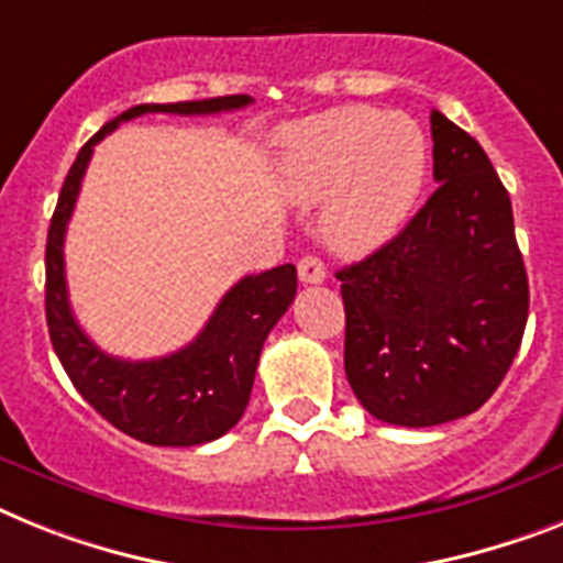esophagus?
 <instances>
[{
	"instance_id": "esophagus-1",
	"label": "esophagus",
	"mask_w": 563,
	"mask_h": 563,
	"mask_svg": "<svg viewBox=\"0 0 563 563\" xmlns=\"http://www.w3.org/2000/svg\"><path fill=\"white\" fill-rule=\"evenodd\" d=\"M297 274L303 283H323L325 280V266L323 260L314 257V254H306L300 263H297Z\"/></svg>"
}]
</instances>
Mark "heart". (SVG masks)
Segmentation results:
<instances>
[{"instance_id":"b5f03b06","label":"heart","mask_w":563,"mask_h":563,"mask_svg":"<svg viewBox=\"0 0 563 563\" xmlns=\"http://www.w3.org/2000/svg\"><path fill=\"white\" fill-rule=\"evenodd\" d=\"M427 165V136L398 111L332 108L283 134V186L295 200L325 197V240L349 254L372 252L404 229Z\"/></svg>"}]
</instances>
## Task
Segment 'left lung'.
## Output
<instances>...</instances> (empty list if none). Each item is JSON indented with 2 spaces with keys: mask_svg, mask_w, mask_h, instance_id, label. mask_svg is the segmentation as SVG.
<instances>
[{
  "mask_svg": "<svg viewBox=\"0 0 563 563\" xmlns=\"http://www.w3.org/2000/svg\"><path fill=\"white\" fill-rule=\"evenodd\" d=\"M441 186L398 238L340 268L346 377L395 427H434L493 398L521 346L530 283L512 202L464 129L432 111Z\"/></svg>",
  "mask_w": 563,
  "mask_h": 563,
  "instance_id": "1",
  "label": "left lung"
}]
</instances>
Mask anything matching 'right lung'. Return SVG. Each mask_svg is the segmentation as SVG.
<instances>
[{"label":"right lung","mask_w":563,"mask_h":563,"mask_svg":"<svg viewBox=\"0 0 563 563\" xmlns=\"http://www.w3.org/2000/svg\"><path fill=\"white\" fill-rule=\"evenodd\" d=\"M252 102L245 93L194 99L172 106H134L106 122L79 148L63 183L56 211L51 217L45 245V318L54 352L88 404L108 423L151 446H197L229 432L243 418L252 398L260 352L277 320L297 295V268L291 263L272 272L249 274L234 283L206 329L179 352L154 361H122L102 352L79 329L68 303L65 283V229L77 206L85 168L93 145L120 122L143 113H220L238 111Z\"/></svg>","instance_id":"add662e5"}]
</instances>
